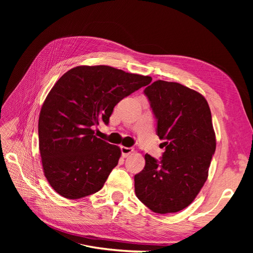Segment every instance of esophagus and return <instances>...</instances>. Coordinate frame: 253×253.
<instances>
[{
	"label": "esophagus",
	"instance_id": "esophagus-1",
	"mask_svg": "<svg viewBox=\"0 0 253 253\" xmlns=\"http://www.w3.org/2000/svg\"><path fill=\"white\" fill-rule=\"evenodd\" d=\"M120 150H121V154H122V156H124L125 158H126V157H127L129 154H132L133 151H134V149H133V148H126V147H121V148H120Z\"/></svg>",
	"mask_w": 253,
	"mask_h": 253
}]
</instances>
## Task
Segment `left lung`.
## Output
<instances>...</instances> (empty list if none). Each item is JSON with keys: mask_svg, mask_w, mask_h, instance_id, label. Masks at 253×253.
I'll list each match as a JSON object with an SVG mask.
<instances>
[{"mask_svg": "<svg viewBox=\"0 0 253 253\" xmlns=\"http://www.w3.org/2000/svg\"><path fill=\"white\" fill-rule=\"evenodd\" d=\"M166 148L160 160L144 155L135 193L155 213H174L194 201L208 177L216 140L205 97L182 84L157 80L145 87Z\"/></svg>", "mask_w": 253, "mask_h": 253, "instance_id": "left-lung-1", "label": "left lung"}]
</instances>
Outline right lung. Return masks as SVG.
Instances as JSON below:
<instances>
[{
    "mask_svg": "<svg viewBox=\"0 0 253 253\" xmlns=\"http://www.w3.org/2000/svg\"><path fill=\"white\" fill-rule=\"evenodd\" d=\"M151 81L111 66L82 65L56 82L42 105L38 132L44 175L57 193L78 200L103 187L121 151L96 137L94 128L108 126L115 105Z\"/></svg>",
    "mask_w": 253,
    "mask_h": 253,
    "instance_id": "add662e5",
    "label": "right lung"
}]
</instances>
